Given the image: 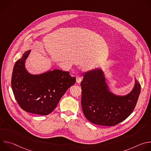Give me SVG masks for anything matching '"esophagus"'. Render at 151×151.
<instances>
[{
    "label": "esophagus",
    "mask_w": 151,
    "mask_h": 151,
    "mask_svg": "<svg viewBox=\"0 0 151 151\" xmlns=\"http://www.w3.org/2000/svg\"><path fill=\"white\" fill-rule=\"evenodd\" d=\"M82 77H81V76L78 75V76H76V82H77L78 83H80L81 82V81H82Z\"/></svg>",
    "instance_id": "obj_1"
}]
</instances>
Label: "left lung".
I'll list each match as a JSON object with an SVG mask.
<instances>
[{
	"label": "left lung",
	"instance_id": "1",
	"mask_svg": "<svg viewBox=\"0 0 151 151\" xmlns=\"http://www.w3.org/2000/svg\"><path fill=\"white\" fill-rule=\"evenodd\" d=\"M82 75L81 105L85 116L91 122L114 126L133 112L140 93V84L136 79L132 91L121 96L109 91L100 69L89 70Z\"/></svg>",
	"mask_w": 151,
	"mask_h": 151
}]
</instances>
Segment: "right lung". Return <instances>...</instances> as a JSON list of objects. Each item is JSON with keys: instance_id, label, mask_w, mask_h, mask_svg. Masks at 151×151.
Wrapping results in <instances>:
<instances>
[{"instance_id": "1", "label": "right lung", "mask_w": 151, "mask_h": 151, "mask_svg": "<svg viewBox=\"0 0 151 151\" xmlns=\"http://www.w3.org/2000/svg\"><path fill=\"white\" fill-rule=\"evenodd\" d=\"M30 50L26 51L14 65L11 87L14 97L21 109L40 115L51 113L69 88L76 82L69 72L58 69L40 75L29 73L25 61Z\"/></svg>"}]
</instances>
